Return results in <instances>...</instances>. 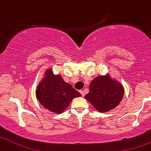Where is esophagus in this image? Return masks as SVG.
Wrapping results in <instances>:
<instances>
[{
    "instance_id": "esophagus-1",
    "label": "esophagus",
    "mask_w": 151,
    "mask_h": 151,
    "mask_svg": "<svg viewBox=\"0 0 151 151\" xmlns=\"http://www.w3.org/2000/svg\"><path fill=\"white\" fill-rule=\"evenodd\" d=\"M79 92H80V93L82 95V96H83H83H85V93H84L83 91H79Z\"/></svg>"
}]
</instances>
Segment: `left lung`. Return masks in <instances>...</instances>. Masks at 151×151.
I'll use <instances>...</instances> for the list:
<instances>
[{
  "label": "left lung",
  "instance_id": "8db88e82",
  "mask_svg": "<svg viewBox=\"0 0 151 151\" xmlns=\"http://www.w3.org/2000/svg\"><path fill=\"white\" fill-rule=\"evenodd\" d=\"M124 95V88L109 73L97 76L91 81L89 93L85 98L98 112L106 113L119 105Z\"/></svg>",
  "mask_w": 151,
  "mask_h": 151
}]
</instances>
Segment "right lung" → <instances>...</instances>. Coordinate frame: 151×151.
Here are the masks:
<instances>
[{"mask_svg":"<svg viewBox=\"0 0 151 151\" xmlns=\"http://www.w3.org/2000/svg\"><path fill=\"white\" fill-rule=\"evenodd\" d=\"M35 93L39 103L45 109L56 114L65 111L74 98L81 96L59 74L55 75L51 68L44 73V77L37 86Z\"/></svg>","mask_w":151,"mask_h":151,"instance_id":"add662e5","label":"right lung"}]
</instances>
